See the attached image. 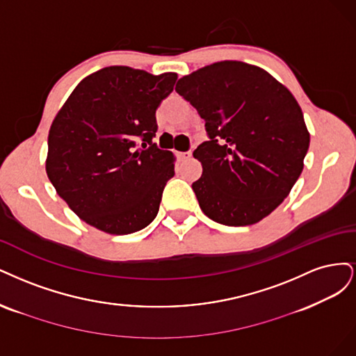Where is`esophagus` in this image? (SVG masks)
Segmentation results:
<instances>
[{"mask_svg": "<svg viewBox=\"0 0 356 356\" xmlns=\"http://www.w3.org/2000/svg\"><path fill=\"white\" fill-rule=\"evenodd\" d=\"M191 156H192L191 152H177L179 161H186V159H191Z\"/></svg>", "mask_w": 356, "mask_h": 356, "instance_id": "esophagus-1", "label": "esophagus"}]
</instances>
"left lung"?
Instances as JSON below:
<instances>
[{"instance_id": "left-lung-1", "label": "left lung", "mask_w": 356, "mask_h": 356, "mask_svg": "<svg viewBox=\"0 0 356 356\" xmlns=\"http://www.w3.org/2000/svg\"><path fill=\"white\" fill-rule=\"evenodd\" d=\"M176 91L209 136L193 151L202 176L192 189L204 214L226 226L265 219L302 175L311 137L299 103L265 70L238 60L204 66Z\"/></svg>"}]
</instances>
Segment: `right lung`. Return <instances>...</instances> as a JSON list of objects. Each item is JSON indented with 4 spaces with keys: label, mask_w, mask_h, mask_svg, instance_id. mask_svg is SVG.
Listing matches in <instances>:
<instances>
[{
    "label": "right lung",
    "mask_w": 356,
    "mask_h": 356,
    "mask_svg": "<svg viewBox=\"0 0 356 356\" xmlns=\"http://www.w3.org/2000/svg\"><path fill=\"white\" fill-rule=\"evenodd\" d=\"M176 79L175 72L103 67L75 87L56 115L45 170L86 223L129 235L156 217L176 158L152 143L155 112Z\"/></svg>",
    "instance_id": "1"
}]
</instances>
